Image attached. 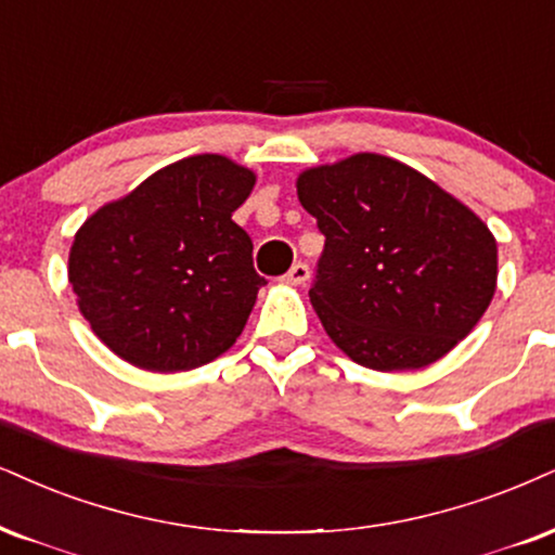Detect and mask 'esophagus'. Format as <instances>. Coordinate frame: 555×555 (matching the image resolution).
I'll return each instance as SVG.
<instances>
[{
    "instance_id": "1",
    "label": "esophagus",
    "mask_w": 555,
    "mask_h": 555,
    "mask_svg": "<svg viewBox=\"0 0 555 555\" xmlns=\"http://www.w3.org/2000/svg\"><path fill=\"white\" fill-rule=\"evenodd\" d=\"M283 280L291 285H304L306 280H309V267H306L304 262H296L288 272H285Z\"/></svg>"
}]
</instances>
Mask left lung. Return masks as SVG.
<instances>
[{"label":"left lung","instance_id":"left-lung-1","mask_svg":"<svg viewBox=\"0 0 555 555\" xmlns=\"http://www.w3.org/2000/svg\"><path fill=\"white\" fill-rule=\"evenodd\" d=\"M296 188L326 236L313 311L347 358L416 371L468 337L496 291V238L468 205L380 154L306 169Z\"/></svg>","mask_w":555,"mask_h":555}]
</instances>
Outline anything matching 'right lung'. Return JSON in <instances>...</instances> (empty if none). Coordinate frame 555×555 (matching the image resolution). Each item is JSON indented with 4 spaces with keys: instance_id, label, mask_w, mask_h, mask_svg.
Masks as SVG:
<instances>
[{
    "instance_id": "add662e5",
    "label": "right lung",
    "mask_w": 555,
    "mask_h": 555,
    "mask_svg": "<svg viewBox=\"0 0 555 555\" xmlns=\"http://www.w3.org/2000/svg\"><path fill=\"white\" fill-rule=\"evenodd\" d=\"M255 182L225 156H188L81 223L68 283L102 345L152 373L193 371L234 345L264 285L231 221Z\"/></svg>"
}]
</instances>
